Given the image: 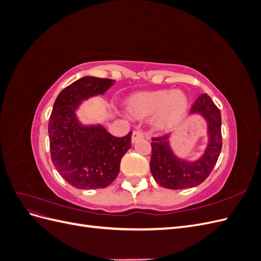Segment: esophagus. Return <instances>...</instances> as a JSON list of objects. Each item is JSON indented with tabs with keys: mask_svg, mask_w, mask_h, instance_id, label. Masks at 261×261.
<instances>
[{
	"mask_svg": "<svg viewBox=\"0 0 261 261\" xmlns=\"http://www.w3.org/2000/svg\"><path fill=\"white\" fill-rule=\"evenodd\" d=\"M145 137V133L141 132V130H134L133 132V135H132V141L133 143H135L137 139L140 138H144Z\"/></svg>",
	"mask_w": 261,
	"mask_h": 261,
	"instance_id": "34e87169",
	"label": "esophagus"
}]
</instances>
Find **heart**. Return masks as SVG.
Returning a JSON list of instances; mask_svg holds the SVG:
<instances>
[{
    "mask_svg": "<svg viewBox=\"0 0 261 261\" xmlns=\"http://www.w3.org/2000/svg\"><path fill=\"white\" fill-rule=\"evenodd\" d=\"M187 107L188 99L180 90L138 92L126 100V109L133 117L145 118L154 114L153 123L160 129L176 124Z\"/></svg>",
    "mask_w": 261,
    "mask_h": 261,
    "instance_id": "heart-1",
    "label": "heart"
}]
</instances>
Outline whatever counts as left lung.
I'll return each mask as SVG.
<instances>
[{
	"mask_svg": "<svg viewBox=\"0 0 261 261\" xmlns=\"http://www.w3.org/2000/svg\"><path fill=\"white\" fill-rule=\"evenodd\" d=\"M200 114L208 124V145L196 161L178 158L170 146V135L153 137L150 171L158 184L169 189H185L201 184L211 173L222 148L221 112L207 93L195 101L191 114Z\"/></svg>",
	"mask_w": 261,
	"mask_h": 261,
	"instance_id": "8db88e82",
	"label": "left lung"
}]
</instances>
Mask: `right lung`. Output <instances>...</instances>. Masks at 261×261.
Instances as JSON below:
<instances>
[{"label": "right lung", "mask_w": 261, "mask_h": 261, "mask_svg": "<svg viewBox=\"0 0 261 261\" xmlns=\"http://www.w3.org/2000/svg\"><path fill=\"white\" fill-rule=\"evenodd\" d=\"M114 82L83 77L63 89L54 102L48 127L51 160L61 176L76 188L109 186L132 146V132L115 137L102 125H83L76 116L83 101L103 94Z\"/></svg>", "instance_id": "right-lung-1"}]
</instances>
